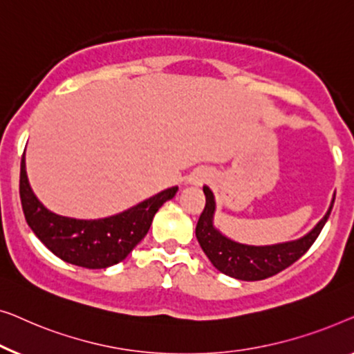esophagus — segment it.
<instances>
[{"label": "esophagus", "mask_w": 354, "mask_h": 354, "mask_svg": "<svg viewBox=\"0 0 354 354\" xmlns=\"http://www.w3.org/2000/svg\"><path fill=\"white\" fill-rule=\"evenodd\" d=\"M208 179H210V173H208L205 168H197V170H194L191 173L187 183L192 184V186H202V184L207 183Z\"/></svg>", "instance_id": "obj_1"}]
</instances>
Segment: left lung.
I'll return each instance as SVG.
<instances>
[{
	"label": "left lung",
	"instance_id": "8db88e82",
	"mask_svg": "<svg viewBox=\"0 0 354 354\" xmlns=\"http://www.w3.org/2000/svg\"><path fill=\"white\" fill-rule=\"evenodd\" d=\"M203 194H205L207 202L196 226L197 241L218 271L239 281H261V279L271 277L305 255L321 234L335 201L333 197L324 218L303 237L288 242L271 243V245H248V243L232 241L221 231H218L213 225L216 210L215 196L208 186H203Z\"/></svg>",
	"mask_w": 354,
	"mask_h": 354
}]
</instances>
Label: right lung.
<instances>
[{"label":"right lung","instance_id":"right-lung-1","mask_svg":"<svg viewBox=\"0 0 354 354\" xmlns=\"http://www.w3.org/2000/svg\"><path fill=\"white\" fill-rule=\"evenodd\" d=\"M19 192L30 229L54 255L71 265L102 270L125 260L147 234L158 208L175 197L178 186L168 187L117 215L77 220L48 210L38 201L30 187L24 153Z\"/></svg>","mask_w":354,"mask_h":354}]
</instances>
